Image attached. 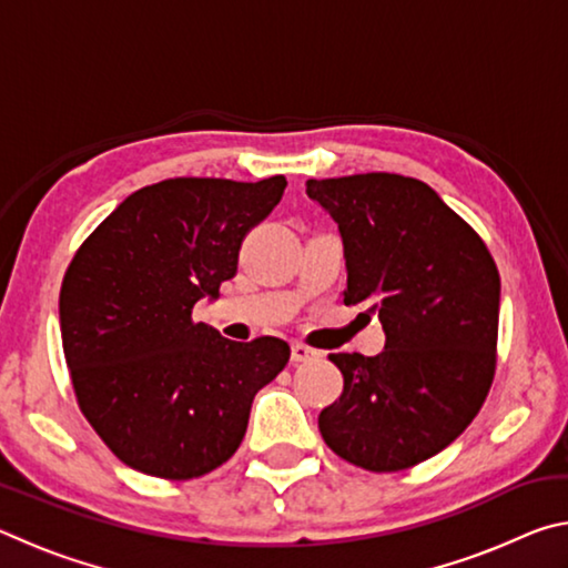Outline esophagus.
Returning a JSON list of instances; mask_svg holds the SVG:
<instances>
[{"mask_svg": "<svg viewBox=\"0 0 568 568\" xmlns=\"http://www.w3.org/2000/svg\"><path fill=\"white\" fill-rule=\"evenodd\" d=\"M315 355H318V353H315L313 348H307L305 343H293L291 345V361L293 363H307V361H313Z\"/></svg>", "mask_w": 568, "mask_h": 568, "instance_id": "34e87169", "label": "esophagus"}]
</instances>
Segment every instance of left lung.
Returning <instances> with one entry per match:
<instances>
[{
	"label": "left lung",
	"instance_id": "left-lung-1",
	"mask_svg": "<svg viewBox=\"0 0 568 568\" xmlns=\"http://www.w3.org/2000/svg\"><path fill=\"white\" fill-rule=\"evenodd\" d=\"M343 237L345 305H368L386 331L378 355L331 353L341 398L321 410L333 454L373 474L436 456L491 390L501 277L464 217L416 178L393 172L307 180Z\"/></svg>",
	"mask_w": 568,
	"mask_h": 568
}]
</instances>
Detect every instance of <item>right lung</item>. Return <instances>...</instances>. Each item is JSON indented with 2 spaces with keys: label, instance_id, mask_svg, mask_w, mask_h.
<instances>
[{
  "label": "right lung",
  "instance_id": "add662e5",
  "mask_svg": "<svg viewBox=\"0 0 568 568\" xmlns=\"http://www.w3.org/2000/svg\"><path fill=\"white\" fill-rule=\"evenodd\" d=\"M287 180L172 178L120 203L67 265L60 328L77 406L140 474L205 476L243 444L255 393L287 361L273 335L235 343L192 321L237 273L245 235Z\"/></svg>",
  "mask_w": 568,
  "mask_h": 568
}]
</instances>
